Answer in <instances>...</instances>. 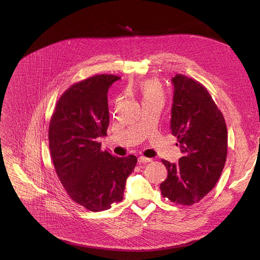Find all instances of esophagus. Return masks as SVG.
I'll return each instance as SVG.
<instances>
[{
	"mask_svg": "<svg viewBox=\"0 0 260 260\" xmlns=\"http://www.w3.org/2000/svg\"><path fill=\"white\" fill-rule=\"evenodd\" d=\"M138 160H139V162H140V164H146V162H150V161H152V159H151V158H148V157H145V156H140V157L138 158Z\"/></svg>",
	"mask_w": 260,
	"mask_h": 260,
	"instance_id": "34e87169",
	"label": "esophagus"
}]
</instances>
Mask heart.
Masks as SVG:
<instances>
[{
  "mask_svg": "<svg viewBox=\"0 0 260 260\" xmlns=\"http://www.w3.org/2000/svg\"><path fill=\"white\" fill-rule=\"evenodd\" d=\"M138 89L144 102H164V89L156 79H147L139 83Z\"/></svg>",
  "mask_w": 260,
  "mask_h": 260,
  "instance_id": "obj_1",
  "label": "heart"
}]
</instances>
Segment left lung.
I'll return each instance as SVG.
<instances>
[{"label": "left lung", "instance_id": "8db88e82", "mask_svg": "<svg viewBox=\"0 0 260 260\" xmlns=\"http://www.w3.org/2000/svg\"><path fill=\"white\" fill-rule=\"evenodd\" d=\"M174 98L171 131L183 156L178 164L162 159L168 170L160 184L164 198L192 206L216 185L228 155V128L207 88L182 74L172 78Z\"/></svg>", "mask_w": 260, "mask_h": 260}]
</instances>
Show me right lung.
I'll list each match as a JSON object with an SVG mask.
<instances>
[{
	"mask_svg": "<svg viewBox=\"0 0 260 260\" xmlns=\"http://www.w3.org/2000/svg\"><path fill=\"white\" fill-rule=\"evenodd\" d=\"M120 77L94 75L70 86L58 99L51 116L48 139L51 159L69 197L92 212L123 200L127 177L137 157H118L101 149L107 136L109 87Z\"/></svg>",
	"mask_w": 260,
	"mask_h": 260,
	"instance_id": "1",
	"label": "right lung"
}]
</instances>
